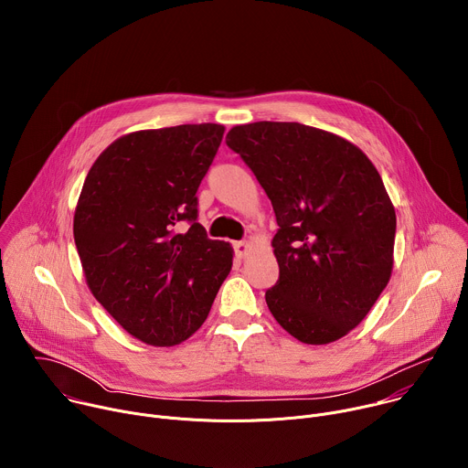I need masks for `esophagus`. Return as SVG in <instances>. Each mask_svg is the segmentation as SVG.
<instances>
[{
  "mask_svg": "<svg viewBox=\"0 0 468 468\" xmlns=\"http://www.w3.org/2000/svg\"><path fill=\"white\" fill-rule=\"evenodd\" d=\"M233 250H235V255H237L239 259H242V257H246V253H248V242L237 240V242H233Z\"/></svg>",
  "mask_w": 468,
  "mask_h": 468,
  "instance_id": "34e87169",
  "label": "esophagus"
}]
</instances>
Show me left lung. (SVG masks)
<instances>
[{"label": "left lung", "mask_w": 468, "mask_h": 468, "mask_svg": "<svg viewBox=\"0 0 468 468\" xmlns=\"http://www.w3.org/2000/svg\"><path fill=\"white\" fill-rule=\"evenodd\" d=\"M226 144L255 174L280 226V278L266 305L305 345L345 337L392 271L396 215L376 166L352 143L298 122L237 125Z\"/></svg>", "instance_id": "1"}]
</instances>
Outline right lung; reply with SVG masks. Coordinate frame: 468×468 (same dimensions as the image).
<instances>
[{"label": "right lung", "instance_id": "obj_1", "mask_svg": "<svg viewBox=\"0 0 468 468\" xmlns=\"http://www.w3.org/2000/svg\"><path fill=\"white\" fill-rule=\"evenodd\" d=\"M222 135L220 123L129 133L85 179L74 239L87 283L105 311L146 345L188 339L231 271V246L211 240L197 224L196 192Z\"/></svg>", "mask_w": 468, "mask_h": 468}]
</instances>
